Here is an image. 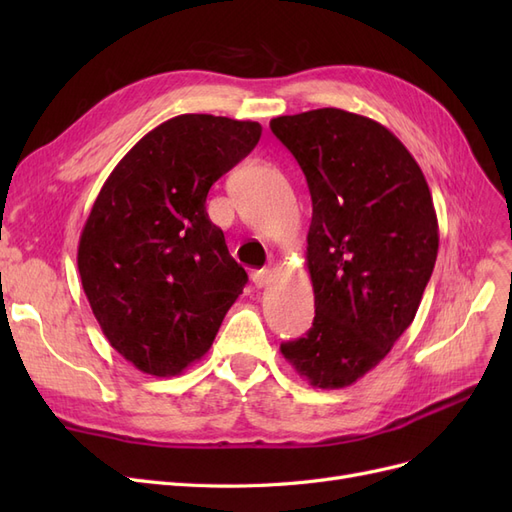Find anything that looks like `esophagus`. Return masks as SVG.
I'll use <instances>...</instances> for the list:
<instances>
[{
    "label": "esophagus",
    "mask_w": 512,
    "mask_h": 512,
    "mask_svg": "<svg viewBox=\"0 0 512 512\" xmlns=\"http://www.w3.org/2000/svg\"><path fill=\"white\" fill-rule=\"evenodd\" d=\"M269 280H271V271H269V269H260V271H254V273H252V282H254V286H258V288L267 286Z\"/></svg>",
    "instance_id": "34e87169"
}]
</instances>
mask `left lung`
Segmentation results:
<instances>
[{"label": "left lung", "instance_id": "obj_1", "mask_svg": "<svg viewBox=\"0 0 512 512\" xmlns=\"http://www.w3.org/2000/svg\"><path fill=\"white\" fill-rule=\"evenodd\" d=\"M312 194L307 271L316 316L280 346L314 389H344L391 352L421 305L438 218L421 166L382 123L316 108L271 119Z\"/></svg>", "mask_w": 512, "mask_h": 512}]
</instances>
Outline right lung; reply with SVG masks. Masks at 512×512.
I'll return each instance as SVG.
<instances>
[{
  "label": "right lung",
  "instance_id": "1",
  "mask_svg": "<svg viewBox=\"0 0 512 512\" xmlns=\"http://www.w3.org/2000/svg\"><path fill=\"white\" fill-rule=\"evenodd\" d=\"M258 121L179 115L147 132L104 181L79 241L102 333L156 378L209 352L247 273L207 215L211 185L260 141Z\"/></svg>",
  "mask_w": 512,
  "mask_h": 512
}]
</instances>
